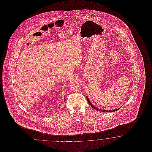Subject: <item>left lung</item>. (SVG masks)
Masks as SVG:
<instances>
[{
  "instance_id": "1",
  "label": "left lung",
  "mask_w": 152,
  "mask_h": 152,
  "mask_svg": "<svg viewBox=\"0 0 152 152\" xmlns=\"http://www.w3.org/2000/svg\"><path fill=\"white\" fill-rule=\"evenodd\" d=\"M86 99H87V102H88V104L90 105L91 107L94 109H95V110H97V111H100L101 112H105V113H111V112H115V111H116L117 110H119L120 109V108L119 109H115V110H100L99 109H98V108H97V107H94V105H93L91 103L90 101L89 100V99H88V98L86 96Z\"/></svg>"
}]
</instances>
